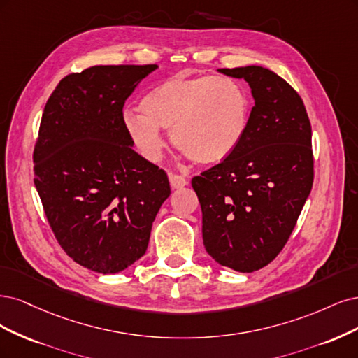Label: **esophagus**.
<instances>
[{
    "label": "esophagus",
    "instance_id": "obj_1",
    "mask_svg": "<svg viewBox=\"0 0 358 358\" xmlns=\"http://www.w3.org/2000/svg\"><path fill=\"white\" fill-rule=\"evenodd\" d=\"M169 182L172 189H182L184 186H187V180L181 177V176H176V174H169Z\"/></svg>",
    "mask_w": 358,
    "mask_h": 358
}]
</instances>
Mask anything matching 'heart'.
Listing matches in <instances>:
<instances>
[{"mask_svg": "<svg viewBox=\"0 0 358 358\" xmlns=\"http://www.w3.org/2000/svg\"><path fill=\"white\" fill-rule=\"evenodd\" d=\"M143 114L124 113L131 140L150 162L164 156L160 129H171V143L198 164H217L244 140L250 119L245 87L226 76H174L155 86L140 103Z\"/></svg>", "mask_w": 358, "mask_h": 358, "instance_id": "obj_1", "label": "heart"}]
</instances>
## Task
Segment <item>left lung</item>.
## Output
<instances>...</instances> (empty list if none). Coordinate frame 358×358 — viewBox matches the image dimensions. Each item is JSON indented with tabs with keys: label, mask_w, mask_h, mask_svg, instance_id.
I'll use <instances>...</instances> for the list:
<instances>
[{
	"label": "left lung",
	"mask_w": 358,
	"mask_h": 358,
	"mask_svg": "<svg viewBox=\"0 0 358 358\" xmlns=\"http://www.w3.org/2000/svg\"><path fill=\"white\" fill-rule=\"evenodd\" d=\"M218 71L244 78L255 107L235 152L192 186L206 252L222 266L255 272L280 255L313 189V132L302 98L278 74L259 65Z\"/></svg>",
	"instance_id": "obj_1"
}]
</instances>
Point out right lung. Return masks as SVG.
Here are the masks:
<instances>
[{
	"label": "right lung",
	"instance_id": "add662e5",
	"mask_svg": "<svg viewBox=\"0 0 358 358\" xmlns=\"http://www.w3.org/2000/svg\"><path fill=\"white\" fill-rule=\"evenodd\" d=\"M157 65H95L64 77L45 102L34 184L53 234L74 262L117 273L145 255L171 194L164 169L138 155L123 106Z\"/></svg>",
	"mask_w": 358,
	"mask_h": 358
}]
</instances>
